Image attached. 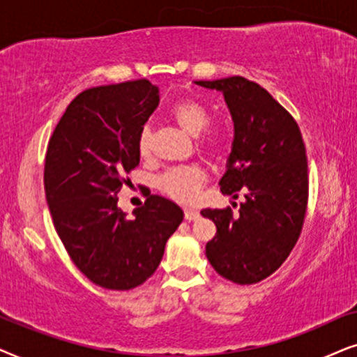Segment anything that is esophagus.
<instances>
[{
  "label": "esophagus",
  "instance_id": "1",
  "mask_svg": "<svg viewBox=\"0 0 357 357\" xmlns=\"http://www.w3.org/2000/svg\"><path fill=\"white\" fill-rule=\"evenodd\" d=\"M184 218L186 220H197L199 218V212L196 211V208H184Z\"/></svg>",
  "mask_w": 357,
  "mask_h": 357
}]
</instances>
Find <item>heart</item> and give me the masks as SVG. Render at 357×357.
Here are the masks:
<instances>
[{
    "mask_svg": "<svg viewBox=\"0 0 357 357\" xmlns=\"http://www.w3.org/2000/svg\"><path fill=\"white\" fill-rule=\"evenodd\" d=\"M171 117L178 122L184 132L196 137V144L202 153L213 158L223 156L230 149L231 134L223 126H208L211 123V112L206 104L196 98H183L176 101L171 107ZM137 149L142 158H149L153 149V127L145 123L142 127ZM207 174L196 165L178 166L165 171L156 179V186L166 196L178 202H191L197 196L199 189L206 183Z\"/></svg>",
    "mask_w": 357,
    "mask_h": 357,
    "instance_id": "b5f03b06",
    "label": "heart"
}]
</instances>
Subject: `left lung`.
<instances>
[{
    "label": "left lung",
    "instance_id": "obj_1",
    "mask_svg": "<svg viewBox=\"0 0 357 357\" xmlns=\"http://www.w3.org/2000/svg\"><path fill=\"white\" fill-rule=\"evenodd\" d=\"M196 84L225 98L235 139L220 191L246 199L238 215L230 207L201 212L217 227L207 259L228 281L256 284L287 259L301 236L308 202L305 144L296 119L258 83L230 76Z\"/></svg>",
    "mask_w": 357,
    "mask_h": 357
}]
</instances>
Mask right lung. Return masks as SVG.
<instances>
[{
  "label": "right lung",
  "mask_w": 357,
  "mask_h": 357,
  "mask_svg": "<svg viewBox=\"0 0 357 357\" xmlns=\"http://www.w3.org/2000/svg\"><path fill=\"white\" fill-rule=\"evenodd\" d=\"M158 101L149 79L89 88L68 104L47 145L54 227L76 268L104 289L144 284L183 222L174 202L150 192L132 218L117 207L127 174L140 163L137 139Z\"/></svg>",
  "instance_id": "add662e5"
}]
</instances>
